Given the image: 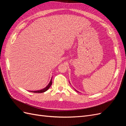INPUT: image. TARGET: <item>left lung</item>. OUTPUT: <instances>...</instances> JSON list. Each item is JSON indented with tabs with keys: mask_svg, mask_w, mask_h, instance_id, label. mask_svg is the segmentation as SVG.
<instances>
[{
	"mask_svg": "<svg viewBox=\"0 0 126 126\" xmlns=\"http://www.w3.org/2000/svg\"><path fill=\"white\" fill-rule=\"evenodd\" d=\"M76 91H77V90H76Z\"/></svg>",
	"mask_w": 126,
	"mask_h": 126,
	"instance_id": "obj_1",
	"label": "left lung"
}]
</instances>
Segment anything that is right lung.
I'll list each match as a JSON object with an SVG mask.
<instances>
[{"instance_id":"1","label":"right lung","mask_w":126,"mask_h":126,"mask_svg":"<svg viewBox=\"0 0 126 126\" xmlns=\"http://www.w3.org/2000/svg\"><path fill=\"white\" fill-rule=\"evenodd\" d=\"M52 85V78L51 79V80L50 81V82L49 83V84L46 87H45V88L41 89V90H37V91H31L30 92H33V93H44L46 91H47L49 88H50V87Z\"/></svg>"}]
</instances>
